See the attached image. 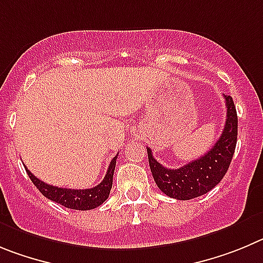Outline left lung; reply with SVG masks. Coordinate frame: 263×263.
<instances>
[{
	"mask_svg": "<svg viewBox=\"0 0 263 263\" xmlns=\"http://www.w3.org/2000/svg\"><path fill=\"white\" fill-rule=\"evenodd\" d=\"M224 99L227 106L224 131L204 156L179 169H167L153 157L152 149L146 148L149 166L156 184L170 198L189 200L207 194L228 172L237 143V112L232 97L224 96Z\"/></svg>",
	"mask_w": 263,
	"mask_h": 263,
	"instance_id": "obj_1",
	"label": "left lung"
}]
</instances>
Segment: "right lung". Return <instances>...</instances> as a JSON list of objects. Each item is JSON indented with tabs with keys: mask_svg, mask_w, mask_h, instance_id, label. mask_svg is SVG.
Listing matches in <instances>:
<instances>
[{
	"mask_svg": "<svg viewBox=\"0 0 263 263\" xmlns=\"http://www.w3.org/2000/svg\"><path fill=\"white\" fill-rule=\"evenodd\" d=\"M118 156H115L111 160L108 165L107 173H106L105 178L96 187L85 189V190H76V189H63L58 186H52V184L44 183L39 178L32 174L30 170L26 167L28 177L32 181V183L36 186L37 190L43 194L46 198L49 200L59 203L67 208L72 210H80V211H87V210H93L98 205L102 204L110 195V190L112 187V176H114L115 164H117Z\"/></svg>",
	"mask_w": 263,
	"mask_h": 263,
	"instance_id": "obj_1",
	"label": "right lung"
}]
</instances>
